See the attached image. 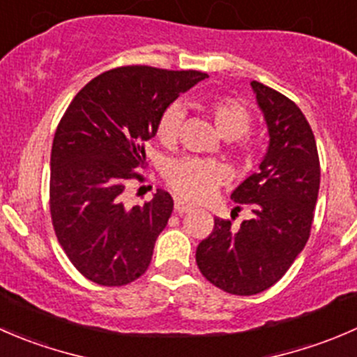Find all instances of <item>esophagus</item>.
<instances>
[{
	"label": "esophagus",
	"mask_w": 357,
	"mask_h": 357,
	"mask_svg": "<svg viewBox=\"0 0 357 357\" xmlns=\"http://www.w3.org/2000/svg\"><path fill=\"white\" fill-rule=\"evenodd\" d=\"M189 210H190L189 204H185L183 201H180V199L175 201V211H177V213H187Z\"/></svg>",
	"instance_id": "1"
}]
</instances>
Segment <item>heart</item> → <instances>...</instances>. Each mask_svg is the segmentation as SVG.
<instances>
[{
  "label": "heart",
  "instance_id": "1",
  "mask_svg": "<svg viewBox=\"0 0 357 357\" xmlns=\"http://www.w3.org/2000/svg\"><path fill=\"white\" fill-rule=\"evenodd\" d=\"M203 111L213 121L218 133L225 139H231V144L241 156L252 158L257 153L259 146L248 133L252 114L245 104L229 97H215L204 102ZM182 118L183 112L178 105H170L161 112L154 135L165 147H172L177 142ZM225 175V167L218 161L182 158L168 165L165 178L180 199L199 203L213 194Z\"/></svg>",
  "mask_w": 357,
  "mask_h": 357
}]
</instances>
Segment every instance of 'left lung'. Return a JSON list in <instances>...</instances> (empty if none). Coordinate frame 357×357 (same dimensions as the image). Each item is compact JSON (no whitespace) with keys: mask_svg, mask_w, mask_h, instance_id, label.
<instances>
[{"mask_svg":"<svg viewBox=\"0 0 357 357\" xmlns=\"http://www.w3.org/2000/svg\"><path fill=\"white\" fill-rule=\"evenodd\" d=\"M269 128V149L260 170L231 199L252 217L232 227L215 218L213 231L197 245L201 274L225 294L257 295L276 284L305 246L319 192V156L312 128L298 105L280 91L252 81Z\"/></svg>","mask_w":357,"mask_h":357,"instance_id":"1","label":"left lung"}]
</instances>
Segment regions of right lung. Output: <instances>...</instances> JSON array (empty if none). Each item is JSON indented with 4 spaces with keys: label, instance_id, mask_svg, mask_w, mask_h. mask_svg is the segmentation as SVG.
<instances>
[{
    "label": "right lung",
    "instance_id": "right-lung-1",
    "mask_svg": "<svg viewBox=\"0 0 357 357\" xmlns=\"http://www.w3.org/2000/svg\"><path fill=\"white\" fill-rule=\"evenodd\" d=\"M201 70L123 66L84 84L60 119L50 158V215L67 259L91 283L125 287L142 276L174 199L158 189L142 206L123 203L142 182L146 142L161 112Z\"/></svg>",
    "mask_w": 357,
    "mask_h": 357
}]
</instances>
